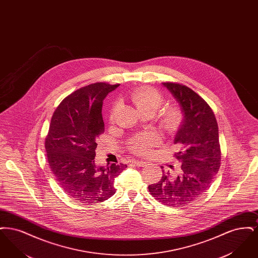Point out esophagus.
Wrapping results in <instances>:
<instances>
[{
	"instance_id": "1",
	"label": "esophagus",
	"mask_w": 258,
	"mask_h": 258,
	"mask_svg": "<svg viewBox=\"0 0 258 258\" xmlns=\"http://www.w3.org/2000/svg\"><path fill=\"white\" fill-rule=\"evenodd\" d=\"M133 162L135 163V165H137L139 167H143L147 164V162L144 161V160H133Z\"/></svg>"
}]
</instances>
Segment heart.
<instances>
[{"label":"heart","instance_id":"b5f03b06","mask_svg":"<svg viewBox=\"0 0 258 258\" xmlns=\"http://www.w3.org/2000/svg\"><path fill=\"white\" fill-rule=\"evenodd\" d=\"M136 109L140 113H156L163 102L161 94L157 90L149 87H140L135 90L131 96ZM117 109V105H114L110 112V118L113 119L114 113ZM159 123L160 127L166 132H175L181 125L184 119L182 110L178 106H167L159 113ZM160 135L154 132L146 133L135 136L130 143V149L138 155H146L150 148L160 143Z\"/></svg>","mask_w":258,"mask_h":258}]
</instances>
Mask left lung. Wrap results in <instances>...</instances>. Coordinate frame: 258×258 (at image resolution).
Here are the masks:
<instances>
[{
	"label": "left lung",
	"mask_w": 258,
	"mask_h": 258,
	"mask_svg": "<svg viewBox=\"0 0 258 258\" xmlns=\"http://www.w3.org/2000/svg\"><path fill=\"white\" fill-rule=\"evenodd\" d=\"M162 85L178 101L184 115L174 138L180 148L175 158L182 165L177 176L162 170L160 182L148 188L164 205L182 207L206 192L220 169L219 127L208 103L195 91L180 83L164 82Z\"/></svg>",
	"instance_id": "1"
}]
</instances>
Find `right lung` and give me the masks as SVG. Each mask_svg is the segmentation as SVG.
<instances>
[{"instance_id": "right-lung-1", "label": "right lung", "mask_w": 258, "mask_h": 258, "mask_svg": "<svg viewBox=\"0 0 258 258\" xmlns=\"http://www.w3.org/2000/svg\"><path fill=\"white\" fill-rule=\"evenodd\" d=\"M120 84L97 82L76 90L54 111L45 150L57 183L74 200L98 203L110 198L115 178L127 165L95 163L97 140L104 133L102 101Z\"/></svg>"}]
</instances>
